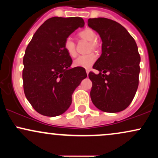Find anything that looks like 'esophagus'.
Listing matches in <instances>:
<instances>
[{
  "instance_id": "1",
  "label": "esophagus",
  "mask_w": 158,
  "mask_h": 158,
  "mask_svg": "<svg viewBox=\"0 0 158 158\" xmlns=\"http://www.w3.org/2000/svg\"><path fill=\"white\" fill-rule=\"evenodd\" d=\"M89 72H90V70H86V73H87V75H88V74H89Z\"/></svg>"
}]
</instances>
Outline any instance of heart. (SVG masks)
<instances>
[{
    "label": "heart",
    "instance_id": "obj_1",
    "mask_svg": "<svg viewBox=\"0 0 158 158\" xmlns=\"http://www.w3.org/2000/svg\"><path fill=\"white\" fill-rule=\"evenodd\" d=\"M79 36L81 39L89 41L90 44V49L96 50L97 48V33L93 30L90 28H86L79 32ZM64 49L70 57H75L77 56L76 51V44L72 39V38L68 37L65 39L64 43ZM97 57L93 53L88 54V55L79 56L73 61V65L75 67H79L83 68H90L95 62Z\"/></svg>",
    "mask_w": 158,
    "mask_h": 158
}]
</instances>
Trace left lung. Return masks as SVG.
Wrapping results in <instances>:
<instances>
[{
    "instance_id": "1",
    "label": "left lung",
    "mask_w": 158,
    "mask_h": 158,
    "mask_svg": "<svg viewBox=\"0 0 158 158\" xmlns=\"http://www.w3.org/2000/svg\"><path fill=\"white\" fill-rule=\"evenodd\" d=\"M88 25L98 32L102 42V54L93 66L99 73L88 74L93 84L92 102L104 112L122 111L138 88L140 56L137 44L124 27L110 19H89Z\"/></svg>"
}]
</instances>
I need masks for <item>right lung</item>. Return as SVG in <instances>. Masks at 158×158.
<instances>
[{
    "instance_id": "add662e5",
    "label": "right lung",
    "mask_w": 158,
    "mask_h": 158,
    "mask_svg": "<svg viewBox=\"0 0 158 158\" xmlns=\"http://www.w3.org/2000/svg\"><path fill=\"white\" fill-rule=\"evenodd\" d=\"M84 25L79 17L51 18L38 29L27 46L23 59V90L42 115L64 113L73 91L87 77L85 68L70 67L73 61L64 49L65 39Z\"/></svg>"
}]
</instances>
